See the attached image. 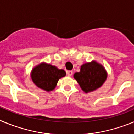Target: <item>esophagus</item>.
Here are the masks:
<instances>
[{
	"label": "esophagus",
	"instance_id": "34e87169",
	"mask_svg": "<svg viewBox=\"0 0 134 134\" xmlns=\"http://www.w3.org/2000/svg\"><path fill=\"white\" fill-rule=\"evenodd\" d=\"M73 72L72 70H68L67 71V74H68V76H71L72 75Z\"/></svg>",
	"mask_w": 134,
	"mask_h": 134
}]
</instances>
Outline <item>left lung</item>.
<instances>
[{
	"label": "left lung",
	"mask_w": 134,
	"mask_h": 134,
	"mask_svg": "<svg viewBox=\"0 0 134 134\" xmlns=\"http://www.w3.org/2000/svg\"><path fill=\"white\" fill-rule=\"evenodd\" d=\"M74 78L85 93L100 88L107 78L105 67L95 60L86 62L80 66L79 72L74 74Z\"/></svg>",
	"instance_id": "1"
}]
</instances>
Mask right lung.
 Returning <instances> with one entry per match:
<instances>
[{
	"label": "right lung",
	"mask_w": 134,
	"mask_h": 134,
	"mask_svg": "<svg viewBox=\"0 0 134 134\" xmlns=\"http://www.w3.org/2000/svg\"><path fill=\"white\" fill-rule=\"evenodd\" d=\"M66 75L64 70L44 62L35 66L31 72V78L35 86L47 92L54 90L59 79Z\"/></svg>",
	"instance_id": "1"
}]
</instances>
